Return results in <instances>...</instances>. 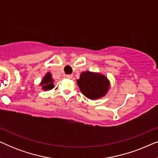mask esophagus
Wrapping results in <instances>:
<instances>
[{"label": "esophagus", "instance_id": "1", "mask_svg": "<svg viewBox=\"0 0 158 158\" xmlns=\"http://www.w3.org/2000/svg\"><path fill=\"white\" fill-rule=\"evenodd\" d=\"M66 77H67V78H68V79H71L73 77V75H67Z\"/></svg>", "mask_w": 158, "mask_h": 158}]
</instances>
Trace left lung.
Instances as JSON below:
<instances>
[{"label": "left lung", "instance_id": "1", "mask_svg": "<svg viewBox=\"0 0 158 158\" xmlns=\"http://www.w3.org/2000/svg\"><path fill=\"white\" fill-rule=\"evenodd\" d=\"M77 83L82 94L91 100L102 98L110 88V82L104 75L90 71L82 73Z\"/></svg>", "mask_w": 158, "mask_h": 158}]
</instances>
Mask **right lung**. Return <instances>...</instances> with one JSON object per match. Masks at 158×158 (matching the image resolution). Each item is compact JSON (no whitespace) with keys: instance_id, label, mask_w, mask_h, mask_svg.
I'll use <instances>...</instances> for the list:
<instances>
[{"instance_id":"right-lung-1","label":"right lung","mask_w":158,"mask_h":158,"mask_svg":"<svg viewBox=\"0 0 158 158\" xmlns=\"http://www.w3.org/2000/svg\"><path fill=\"white\" fill-rule=\"evenodd\" d=\"M40 85L42 86V88L44 90H51L55 87V85H54V80L52 79L50 73L48 72L44 75L42 81H41Z\"/></svg>"}]
</instances>
